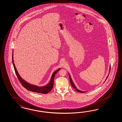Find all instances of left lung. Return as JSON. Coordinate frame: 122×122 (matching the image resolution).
I'll return each instance as SVG.
<instances>
[{"mask_svg":"<svg viewBox=\"0 0 122 122\" xmlns=\"http://www.w3.org/2000/svg\"><path fill=\"white\" fill-rule=\"evenodd\" d=\"M110 69H111V66H110V67L109 73H110ZM109 73L108 75L107 76V78H106V79L105 81L107 80V78H108V77L109 75ZM69 75L70 81V83H71V85L73 87L74 89H75V90L77 92H81V93H84V92H82V91H80L79 90H78V89H77V88L75 86V84L74 83V82H73L72 79H71V76L69 74Z\"/></svg>","mask_w":122,"mask_h":122,"instance_id":"left-lung-1","label":"left lung"}]
</instances>
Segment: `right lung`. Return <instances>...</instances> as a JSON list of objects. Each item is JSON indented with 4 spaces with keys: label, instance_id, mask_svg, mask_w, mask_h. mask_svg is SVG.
<instances>
[{
    "label": "right lung",
    "instance_id": "obj_1",
    "mask_svg": "<svg viewBox=\"0 0 122 122\" xmlns=\"http://www.w3.org/2000/svg\"><path fill=\"white\" fill-rule=\"evenodd\" d=\"M12 63H13L14 68L15 74L18 78L19 80L20 81V82L21 83L22 86L28 91H30L32 92L41 93V94H47L51 91V90L52 89L53 85H54L55 76L56 75V73L59 71V70H60V68H59V69L53 72L52 76H51V80H50V81L47 84H46V85L43 86H39L30 84L26 81H25L24 80H23L20 77V75L19 74V73L17 71L16 68L14 64L13 53H12Z\"/></svg>",
    "mask_w": 122,
    "mask_h": 122
}]
</instances>
